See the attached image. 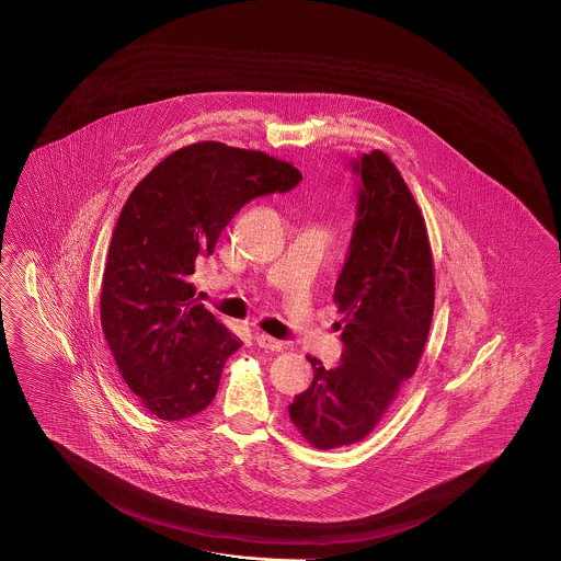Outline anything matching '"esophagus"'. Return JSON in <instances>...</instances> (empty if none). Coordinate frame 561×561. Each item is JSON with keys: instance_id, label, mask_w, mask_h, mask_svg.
Wrapping results in <instances>:
<instances>
[{"instance_id": "34e87169", "label": "esophagus", "mask_w": 561, "mask_h": 561, "mask_svg": "<svg viewBox=\"0 0 561 561\" xmlns=\"http://www.w3.org/2000/svg\"><path fill=\"white\" fill-rule=\"evenodd\" d=\"M256 345L263 347V350H272V352H282L284 350V343L275 337H270L265 333H259L255 337Z\"/></svg>"}]
</instances>
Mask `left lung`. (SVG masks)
Segmentation results:
<instances>
[{
    "instance_id": "left-lung-1",
    "label": "left lung",
    "mask_w": 561,
    "mask_h": 561,
    "mask_svg": "<svg viewBox=\"0 0 561 561\" xmlns=\"http://www.w3.org/2000/svg\"><path fill=\"white\" fill-rule=\"evenodd\" d=\"M359 179L357 220L333 300L343 354L289 405V420L321 450L364 440L417 370L434 314V261L425 220L391 158L352 162Z\"/></svg>"
}]
</instances>
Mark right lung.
Wrapping results in <instances>:
<instances>
[{
	"instance_id": "obj_1",
	"label": "right lung",
	"mask_w": 561,
	"mask_h": 561,
	"mask_svg": "<svg viewBox=\"0 0 561 561\" xmlns=\"http://www.w3.org/2000/svg\"><path fill=\"white\" fill-rule=\"evenodd\" d=\"M300 181V170L265 152L197 141L167 156L127 197L102 275V333L125 385L158 420L204 411L242 345L197 305V256L211 255L242 205Z\"/></svg>"
}]
</instances>
